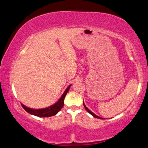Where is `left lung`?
Instances as JSON below:
<instances>
[{
  "mask_svg": "<svg viewBox=\"0 0 148 148\" xmlns=\"http://www.w3.org/2000/svg\"><path fill=\"white\" fill-rule=\"evenodd\" d=\"M83 105H84V107H85V108L86 109V110H87V112H88V113H90V114H91L92 116H94V117H95V118H97V119H102V118H101V117H99V116H97L96 114H95L94 113H93V112H91V111H90V110H89V109H88L87 107V106H85V104H84L83 103Z\"/></svg>",
  "mask_w": 148,
  "mask_h": 148,
  "instance_id": "8db88e82",
  "label": "left lung"
}]
</instances>
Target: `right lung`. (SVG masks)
I'll use <instances>...</instances> for the list:
<instances>
[{"mask_svg":"<svg viewBox=\"0 0 148 148\" xmlns=\"http://www.w3.org/2000/svg\"><path fill=\"white\" fill-rule=\"evenodd\" d=\"M71 85H69V87L67 88V89L65 90V91L63 92L62 96L61 97L60 100L57 102L56 104H54L53 105L51 106H49L47 108H42V109H32L29 108L28 107H26V106H24V104H21V105L25 110L27 112L30 114L35 115L36 116H40V117H49L52 116L56 115L59 111L61 110V109L63 108V105H64V99L65 96H66L67 92L69 91L70 87Z\"/></svg>","mask_w":148,"mask_h":148,"instance_id":"1","label":"right lung"}]
</instances>
